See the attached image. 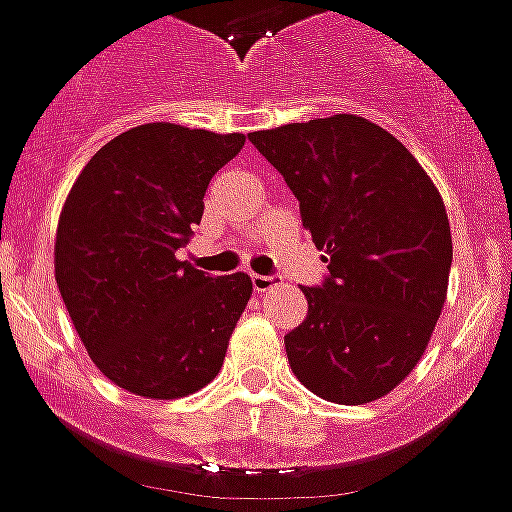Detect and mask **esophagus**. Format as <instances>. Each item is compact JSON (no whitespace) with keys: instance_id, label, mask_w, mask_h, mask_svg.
<instances>
[{"instance_id":"esophagus-1","label":"esophagus","mask_w":512,"mask_h":512,"mask_svg":"<svg viewBox=\"0 0 512 512\" xmlns=\"http://www.w3.org/2000/svg\"><path fill=\"white\" fill-rule=\"evenodd\" d=\"M249 278H252V289H255L257 294L268 292V289H273V286L278 284L276 276H260V273H252Z\"/></svg>"}]
</instances>
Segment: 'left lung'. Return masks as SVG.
<instances>
[{"label": "left lung", "mask_w": 512, "mask_h": 512, "mask_svg": "<svg viewBox=\"0 0 512 512\" xmlns=\"http://www.w3.org/2000/svg\"><path fill=\"white\" fill-rule=\"evenodd\" d=\"M284 176L328 273L302 286L307 318L284 336L294 376L336 405L384 397L431 339L452 265L450 220L402 141L357 118L249 134Z\"/></svg>", "instance_id": "obj_1"}]
</instances>
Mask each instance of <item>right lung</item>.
<instances>
[{
  "mask_svg": "<svg viewBox=\"0 0 512 512\" xmlns=\"http://www.w3.org/2000/svg\"><path fill=\"white\" fill-rule=\"evenodd\" d=\"M242 147V134L136 126L91 157L65 199L62 302L94 365L126 392L176 400L218 376L252 281L202 273L176 252L202 220L210 178Z\"/></svg>",
  "mask_w": 512,
  "mask_h": 512,
  "instance_id": "right-lung-1",
  "label": "right lung"
}]
</instances>
